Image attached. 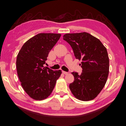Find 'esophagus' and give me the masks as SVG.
<instances>
[{"label": "esophagus", "instance_id": "1", "mask_svg": "<svg viewBox=\"0 0 126 126\" xmlns=\"http://www.w3.org/2000/svg\"><path fill=\"white\" fill-rule=\"evenodd\" d=\"M62 73H63V74H65V75H67L68 74V72H66V71H62Z\"/></svg>", "mask_w": 126, "mask_h": 126}]
</instances>
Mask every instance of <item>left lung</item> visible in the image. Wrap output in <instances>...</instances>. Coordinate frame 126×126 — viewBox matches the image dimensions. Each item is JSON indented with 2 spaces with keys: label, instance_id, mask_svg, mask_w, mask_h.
Wrapping results in <instances>:
<instances>
[{
  "label": "left lung",
  "instance_id": "1",
  "mask_svg": "<svg viewBox=\"0 0 126 126\" xmlns=\"http://www.w3.org/2000/svg\"><path fill=\"white\" fill-rule=\"evenodd\" d=\"M63 40L72 47L75 58L82 61L81 74L71 73L74 81L69 85L71 92L79 100H93L104 88L109 75L107 48L99 39L86 32L64 34Z\"/></svg>",
  "mask_w": 126,
  "mask_h": 126
}]
</instances>
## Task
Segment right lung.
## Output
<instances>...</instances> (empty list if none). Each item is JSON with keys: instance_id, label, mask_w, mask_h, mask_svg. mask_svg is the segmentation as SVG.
Returning <instances> with one entry per match:
<instances>
[{"instance_id": "obj_1", "label": "right lung", "mask_w": 126, "mask_h": 126, "mask_svg": "<svg viewBox=\"0 0 126 126\" xmlns=\"http://www.w3.org/2000/svg\"><path fill=\"white\" fill-rule=\"evenodd\" d=\"M61 34L39 33L27 40L17 56V75L23 90L36 100L46 99L62 74L44 66L48 53L60 39Z\"/></svg>"}]
</instances>
